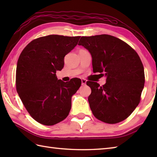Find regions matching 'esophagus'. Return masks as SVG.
Instances as JSON below:
<instances>
[{
	"label": "esophagus",
	"mask_w": 157,
	"mask_h": 157,
	"mask_svg": "<svg viewBox=\"0 0 157 157\" xmlns=\"http://www.w3.org/2000/svg\"><path fill=\"white\" fill-rule=\"evenodd\" d=\"M86 84V80L85 79H82V85L85 86Z\"/></svg>",
	"instance_id": "34e87169"
}]
</instances>
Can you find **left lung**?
I'll return each mask as SVG.
<instances>
[{
    "label": "left lung",
    "mask_w": 157,
    "mask_h": 157,
    "mask_svg": "<svg viewBox=\"0 0 157 157\" xmlns=\"http://www.w3.org/2000/svg\"><path fill=\"white\" fill-rule=\"evenodd\" d=\"M78 45L91 54L93 72L106 78L102 86L86 83L92 90L88 102L93 115L110 124L125 120L137 107L144 86V67L137 52L108 34L82 36Z\"/></svg>",
    "instance_id": "8db88e82"
}]
</instances>
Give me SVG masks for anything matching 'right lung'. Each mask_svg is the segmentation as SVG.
Wrapping results in <instances>:
<instances>
[{
    "label": "right lung",
    "instance_id": "add662e5",
    "mask_svg": "<svg viewBox=\"0 0 157 157\" xmlns=\"http://www.w3.org/2000/svg\"><path fill=\"white\" fill-rule=\"evenodd\" d=\"M80 36L49 35L32 40L20 55L16 69V89L26 110L36 121L53 125L64 120L71 108V97L82 82L58 79L65 56Z\"/></svg>",
    "mask_w": 157,
    "mask_h": 157
}]
</instances>
